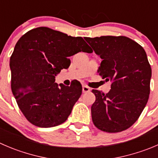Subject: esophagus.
Listing matches in <instances>:
<instances>
[{
  "label": "esophagus",
  "instance_id": "34e87169",
  "mask_svg": "<svg viewBox=\"0 0 158 158\" xmlns=\"http://www.w3.org/2000/svg\"><path fill=\"white\" fill-rule=\"evenodd\" d=\"M90 90H91V89H90L89 87L86 86V85H82V92H83L84 93H89Z\"/></svg>",
  "mask_w": 158,
  "mask_h": 158
}]
</instances>
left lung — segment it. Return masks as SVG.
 <instances>
[{"label":"left lung","mask_w":158,"mask_h":158,"mask_svg":"<svg viewBox=\"0 0 158 158\" xmlns=\"http://www.w3.org/2000/svg\"><path fill=\"white\" fill-rule=\"evenodd\" d=\"M102 59L99 76L111 81L104 94L93 89L96 101L91 106L92 120L99 130L121 132L137 120L148 101L151 68L141 45L125 36L84 38Z\"/></svg>","instance_id":"1"}]
</instances>
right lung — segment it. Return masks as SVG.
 Segmentation results:
<instances>
[{"instance_id": "add662e5", "label": "right lung", "mask_w": 158, "mask_h": 158, "mask_svg": "<svg viewBox=\"0 0 158 158\" xmlns=\"http://www.w3.org/2000/svg\"><path fill=\"white\" fill-rule=\"evenodd\" d=\"M93 50L81 37L46 27L30 30L20 38L10 59L11 89L27 120L39 127H52L68 119L82 94L80 82L70 86L55 82L68 69L70 56Z\"/></svg>"}]
</instances>
